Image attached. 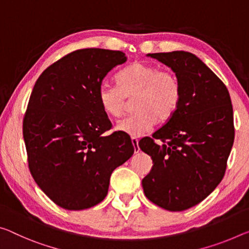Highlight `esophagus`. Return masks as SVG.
Masks as SVG:
<instances>
[{
  "label": "esophagus",
  "instance_id": "esophagus-1",
  "mask_svg": "<svg viewBox=\"0 0 249 249\" xmlns=\"http://www.w3.org/2000/svg\"><path fill=\"white\" fill-rule=\"evenodd\" d=\"M132 144L134 146V153L137 154L140 152V146H139V140L136 137H132Z\"/></svg>",
  "mask_w": 249,
  "mask_h": 249
}]
</instances>
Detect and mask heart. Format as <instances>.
Masks as SVG:
<instances>
[{
  "instance_id": "obj_1",
  "label": "heart",
  "mask_w": 249,
  "mask_h": 249,
  "mask_svg": "<svg viewBox=\"0 0 249 249\" xmlns=\"http://www.w3.org/2000/svg\"><path fill=\"white\" fill-rule=\"evenodd\" d=\"M117 84L104 81L97 90L102 109L109 116L122 115L133 98L134 110L117 122L118 131L132 137L144 135L152 126L167 122L178 109L183 89L179 77L172 71L152 63L135 62L118 73Z\"/></svg>"
}]
</instances>
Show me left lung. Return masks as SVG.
Wrapping results in <instances>:
<instances>
[{"mask_svg": "<svg viewBox=\"0 0 249 249\" xmlns=\"http://www.w3.org/2000/svg\"><path fill=\"white\" fill-rule=\"evenodd\" d=\"M148 56L174 71L183 96L175 115L153 139L140 141L153 160L142 185L152 203L180 212L204 200L223 179L235 137L231 101L224 83L196 55L174 51Z\"/></svg>", "mask_w": 249, "mask_h": 249, "instance_id": "obj_1", "label": "left lung"}]
</instances>
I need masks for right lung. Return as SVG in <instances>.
I'll list each match as a JSON object with an SVG mask.
<instances>
[{
  "mask_svg": "<svg viewBox=\"0 0 249 249\" xmlns=\"http://www.w3.org/2000/svg\"><path fill=\"white\" fill-rule=\"evenodd\" d=\"M125 62L121 51L76 50L35 83L23 118L29 168L38 187L65 210L101 203L114 169L133 155L125 134L104 136L112 123L97 100L104 77Z\"/></svg>",
  "mask_w": 249,
  "mask_h": 249,
  "instance_id": "add662e5",
  "label": "right lung"
}]
</instances>
